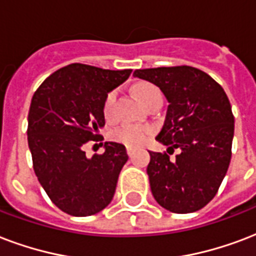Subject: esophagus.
Listing matches in <instances>:
<instances>
[{"mask_svg":"<svg viewBox=\"0 0 256 256\" xmlns=\"http://www.w3.org/2000/svg\"><path fill=\"white\" fill-rule=\"evenodd\" d=\"M134 152H136V150L132 149V148H128V157H132V156H134Z\"/></svg>","mask_w":256,"mask_h":256,"instance_id":"esophagus-1","label":"esophagus"}]
</instances>
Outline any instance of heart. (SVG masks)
Returning <instances> with one entry per match:
<instances>
[{
    "label": "heart",
    "instance_id": "1",
    "mask_svg": "<svg viewBox=\"0 0 256 256\" xmlns=\"http://www.w3.org/2000/svg\"><path fill=\"white\" fill-rule=\"evenodd\" d=\"M157 95H160L158 88L156 86L150 84V83H141L136 87V96L138 98V100L141 102L142 106H145L146 103L150 102ZM115 99H116V91H110L106 95V99L103 103V112L106 115V118L112 116ZM150 132H152V130L146 126L126 124L115 128L114 132H111V136L114 141L124 144V146L136 148V146L142 145L149 138Z\"/></svg>",
    "mask_w": 256,
    "mask_h": 256
}]
</instances>
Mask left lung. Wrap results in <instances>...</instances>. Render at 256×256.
Masks as SVG:
<instances>
[{"mask_svg": "<svg viewBox=\"0 0 256 256\" xmlns=\"http://www.w3.org/2000/svg\"><path fill=\"white\" fill-rule=\"evenodd\" d=\"M134 76L157 86L166 98L165 122L156 136L180 153L149 152L150 189L156 202L174 214L202 210L214 198L231 161L234 115L227 94L198 68L136 70Z\"/></svg>", "mask_w": 256, "mask_h": 256, "instance_id": "8db88e82", "label": "left lung"}]
</instances>
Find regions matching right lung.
I'll list each match as a JSON object with an SVG mask.
<instances>
[{"label": "right lung", "instance_id": "1", "mask_svg": "<svg viewBox=\"0 0 256 256\" xmlns=\"http://www.w3.org/2000/svg\"><path fill=\"white\" fill-rule=\"evenodd\" d=\"M132 70L111 71L74 63L48 76L32 98L28 145L38 182L54 206L72 216H91L114 198L126 148L104 142V153L86 156L99 141L106 95L128 79Z\"/></svg>", "mask_w": 256, "mask_h": 256}]
</instances>
